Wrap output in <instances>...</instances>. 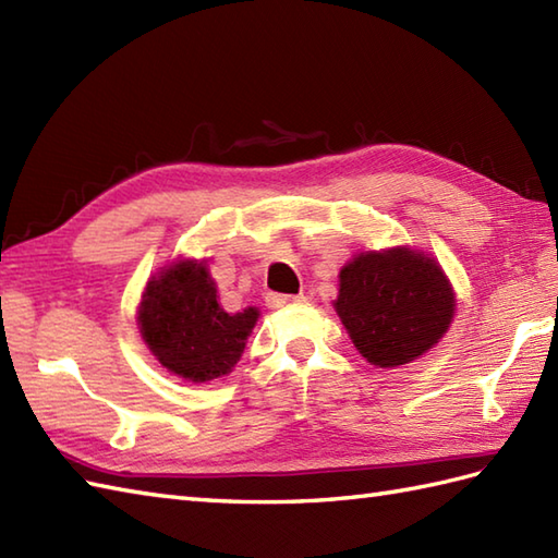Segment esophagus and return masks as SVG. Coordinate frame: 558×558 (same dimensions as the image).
<instances>
[{"label": "esophagus", "mask_w": 558, "mask_h": 558, "mask_svg": "<svg viewBox=\"0 0 558 558\" xmlns=\"http://www.w3.org/2000/svg\"><path fill=\"white\" fill-rule=\"evenodd\" d=\"M300 300H302V294H278V292L266 294V302H268V306H272V310H280V306H288V304H294Z\"/></svg>", "instance_id": "34e87169"}]
</instances>
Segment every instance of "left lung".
Listing matches in <instances>:
<instances>
[{
	"mask_svg": "<svg viewBox=\"0 0 558 558\" xmlns=\"http://www.w3.org/2000/svg\"><path fill=\"white\" fill-rule=\"evenodd\" d=\"M453 306L441 266L410 248L366 252L340 270L336 312L362 357L381 369L417 360L438 342Z\"/></svg>",
	"mask_w": 558,
	"mask_h": 558,
	"instance_id": "left-lung-1",
	"label": "left lung"
}]
</instances>
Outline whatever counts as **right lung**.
Listing matches in <instances>:
<instances>
[{"mask_svg": "<svg viewBox=\"0 0 558 558\" xmlns=\"http://www.w3.org/2000/svg\"><path fill=\"white\" fill-rule=\"evenodd\" d=\"M258 310H220L206 264L180 260L162 270L141 302V336L158 362L189 381L228 374L242 357Z\"/></svg>", "mask_w": 558, "mask_h": 558, "instance_id": "obj_1", "label": "right lung"}]
</instances>
